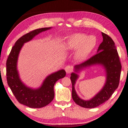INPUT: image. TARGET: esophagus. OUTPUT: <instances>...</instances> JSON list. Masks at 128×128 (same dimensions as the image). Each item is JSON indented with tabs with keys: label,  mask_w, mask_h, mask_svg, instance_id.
I'll list each match as a JSON object with an SVG mask.
<instances>
[{
	"label": "esophagus",
	"mask_w": 128,
	"mask_h": 128,
	"mask_svg": "<svg viewBox=\"0 0 128 128\" xmlns=\"http://www.w3.org/2000/svg\"><path fill=\"white\" fill-rule=\"evenodd\" d=\"M64 70L67 73H70L73 71V67L72 66H70V65H68L65 67Z\"/></svg>",
	"instance_id": "1"
}]
</instances>
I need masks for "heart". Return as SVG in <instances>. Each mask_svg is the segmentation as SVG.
I'll return each instance as SVG.
<instances>
[{"label": "heart", "instance_id": "obj_1", "mask_svg": "<svg viewBox=\"0 0 128 128\" xmlns=\"http://www.w3.org/2000/svg\"><path fill=\"white\" fill-rule=\"evenodd\" d=\"M96 44L97 39L95 36H88L84 33H75L68 36L64 44V48L68 51L77 49L76 58L79 61H82L87 58Z\"/></svg>", "mask_w": 128, "mask_h": 128}]
</instances>
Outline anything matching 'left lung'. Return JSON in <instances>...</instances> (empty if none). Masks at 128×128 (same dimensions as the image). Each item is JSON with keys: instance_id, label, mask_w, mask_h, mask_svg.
<instances>
[{"instance_id": "obj_1", "label": "left lung", "mask_w": 128, "mask_h": 128, "mask_svg": "<svg viewBox=\"0 0 128 128\" xmlns=\"http://www.w3.org/2000/svg\"><path fill=\"white\" fill-rule=\"evenodd\" d=\"M103 41L99 46L98 53L83 63L76 65V71L83 67L94 64L104 66L107 73V80L103 89L90 100H83L79 98L74 89V84L78 75L74 73L70 74L72 85V96L73 101L79 106L86 108H92L100 106L107 101L118 87L121 73L122 65L114 42L106 34L101 33Z\"/></svg>"}]
</instances>
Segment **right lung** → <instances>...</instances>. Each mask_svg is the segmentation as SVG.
I'll use <instances>...</instances> for the list:
<instances>
[{
  "label": "right lung",
  "mask_w": 128,
  "mask_h": 128,
  "mask_svg": "<svg viewBox=\"0 0 128 128\" xmlns=\"http://www.w3.org/2000/svg\"><path fill=\"white\" fill-rule=\"evenodd\" d=\"M50 28H39L22 36L12 48L6 61L8 86L18 102L30 108H42L49 104L54 98V86L55 83L66 76V72L64 70L52 73L45 79L42 86L36 90L26 86L19 78L16 67L18 54L24 42L30 40L39 33Z\"/></svg>",
  "instance_id": "1"
}]
</instances>
